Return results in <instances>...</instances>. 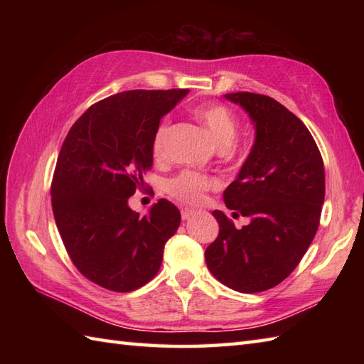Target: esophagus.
I'll list each match as a JSON object with an SVG mask.
<instances>
[{"mask_svg": "<svg viewBox=\"0 0 364 364\" xmlns=\"http://www.w3.org/2000/svg\"><path fill=\"white\" fill-rule=\"evenodd\" d=\"M194 210H189V208H184V210H181V219L183 220H188L189 218H192L194 215Z\"/></svg>", "mask_w": 364, "mask_h": 364, "instance_id": "34e87169", "label": "esophagus"}]
</instances>
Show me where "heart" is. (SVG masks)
<instances>
[{"mask_svg":"<svg viewBox=\"0 0 364 364\" xmlns=\"http://www.w3.org/2000/svg\"><path fill=\"white\" fill-rule=\"evenodd\" d=\"M196 115L203 123V127L208 129V133L220 151H227L233 146L239 134V123L236 115L228 107L215 103L203 105L197 107ZM167 129V123H162L153 137L151 150L154 158L158 159L166 156ZM210 186L211 181L206 176L196 172H183L168 180L166 189L170 196L184 203H198L203 198V192Z\"/></svg>","mask_w":364,"mask_h":364,"instance_id":"heart-1","label":"heart"}]
</instances>
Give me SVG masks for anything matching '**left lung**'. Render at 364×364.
<instances>
[{"instance_id":"8db88e82","label":"left lung","mask_w":364,"mask_h":364,"mask_svg":"<svg viewBox=\"0 0 364 364\" xmlns=\"http://www.w3.org/2000/svg\"><path fill=\"white\" fill-rule=\"evenodd\" d=\"M249 114L255 142L236 180L223 192L236 228L222 211L219 236L205 252L211 274L228 288L253 294L282 283L318 231L326 197V173L310 131L274 98L236 92L223 95Z\"/></svg>"}]
</instances>
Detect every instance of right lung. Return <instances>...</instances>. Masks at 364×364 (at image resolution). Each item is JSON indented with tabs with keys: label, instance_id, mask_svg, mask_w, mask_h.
Returning a JSON list of instances; mask_svg holds the SVG:
<instances>
[{
	"label": "right lung",
	"instance_id": "add662e5",
	"mask_svg": "<svg viewBox=\"0 0 364 364\" xmlns=\"http://www.w3.org/2000/svg\"><path fill=\"white\" fill-rule=\"evenodd\" d=\"M188 89L128 90L90 106L68 131L51 184L59 235L80 272L103 288L129 292L158 274L164 245L181 222L161 198L141 215L128 198L153 166L159 122Z\"/></svg>",
	"mask_w": 364,
	"mask_h": 364
}]
</instances>
